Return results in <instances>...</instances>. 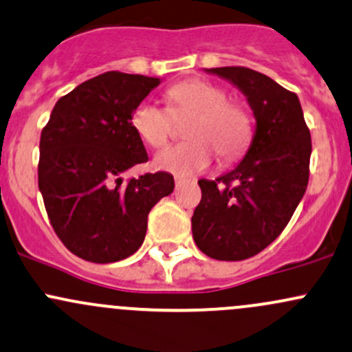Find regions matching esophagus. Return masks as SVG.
I'll use <instances>...</instances> for the list:
<instances>
[{"label": "esophagus", "mask_w": 352, "mask_h": 352, "mask_svg": "<svg viewBox=\"0 0 352 352\" xmlns=\"http://www.w3.org/2000/svg\"><path fill=\"white\" fill-rule=\"evenodd\" d=\"M184 182H188V180L182 179V177H175V186H177V187H180V186H182Z\"/></svg>", "instance_id": "obj_1"}]
</instances>
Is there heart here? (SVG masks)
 Masks as SVG:
<instances>
[{
  "mask_svg": "<svg viewBox=\"0 0 352 352\" xmlns=\"http://www.w3.org/2000/svg\"><path fill=\"white\" fill-rule=\"evenodd\" d=\"M170 111H192L195 116L186 129L187 142L162 150L155 166L166 172L192 175L206 170L214 152L221 164H231L246 151L253 135L250 114L228 101L223 87L204 79H190L168 89ZM131 126L150 146H164L170 136V114L151 101H142L131 114Z\"/></svg>",
  "mask_w": 352,
  "mask_h": 352,
  "instance_id": "heart-1",
  "label": "heart"
}]
</instances>
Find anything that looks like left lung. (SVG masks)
I'll list each match as a JSON object with an SVG mask.
<instances>
[{
    "instance_id": "left-lung-1",
    "label": "left lung",
    "mask_w": 352,
    "mask_h": 352,
    "mask_svg": "<svg viewBox=\"0 0 352 352\" xmlns=\"http://www.w3.org/2000/svg\"><path fill=\"white\" fill-rule=\"evenodd\" d=\"M246 96L256 120L243 160L216 180H199L202 199L192 216L199 250L239 261L275 241L309 184L310 131L297 94L246 67L206 69Z\"/></svg>"
}]
</instances>
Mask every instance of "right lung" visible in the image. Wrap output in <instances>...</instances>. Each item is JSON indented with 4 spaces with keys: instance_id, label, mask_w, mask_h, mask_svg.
Masks as SVG:
<instances>
[{
    "instance_id": "right-lung-1",
    "label": "right lung",
    "mask_w": 352,
    "mask_h": 352,
    "mask_svg": "<svg viewBox=\"0 0 352 352\" xmlns=\"http://www.w3.org/2000/svg\"><path fill=\"white\" fill-rule=\"evenodd\" d=\"M160 82L116 70L92 77L55 102L42 129L38 188L55 234L82 260L131 256L145 239L151 207L173 192L166 172L121 177L148 160L131 114Z\"/></svg>"
}]
</instances>
